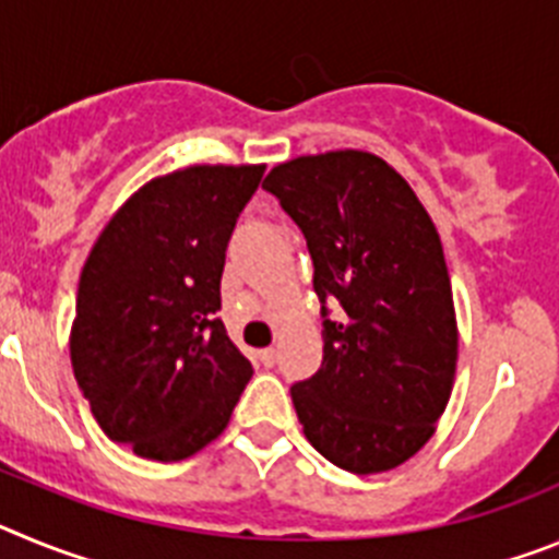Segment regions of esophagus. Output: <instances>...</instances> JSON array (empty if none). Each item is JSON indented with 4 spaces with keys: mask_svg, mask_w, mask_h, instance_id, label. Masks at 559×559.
Returning <instances> with one entry per match:
<instances>
[{
    "mask_svg": "<svg viewBox=\"0 0 559 559\" xmlns=\"http://www.w3.org/2000/svg\"><path fill=\"white\" fill-rule=\"evenodd\" d=\"M257 358H260V364H263V367H274V360H276V349H274V347H269V349H260V353H257Z\"/></svg>",
    "mask_w": 559,
    "mask_h": 559,
    "instance_id": "obj_1",
    "label": "esophagus"
}]
</instances>
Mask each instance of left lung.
Returning <instances> with one entry per match:
<instances>
[{
	"label": "left lung",
	"instance_id": "1",
	"mask_svg": "<svg viewBox=\"0 0 559 559\" xmlns=\"http://www.w3.org/2000/svg\"><path fill=\"white\" fill-rule=\"evenodd\" d=\"M263 187L308 240L324 316L322 369L290 389L305 437L341 471H392L433 437L456 374L437 226L408 181L367 151L296 156ZM330 295L338 320L326 319Z\"/></svg>",
	"mask_w": 559,
	"mask_h": 559
}]
</instances>
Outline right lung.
I'll use <instances>...</instances> for the list:
<instances>
[{
    "mask_svg": "<svg viewBox=\"0 0 559 559\" xmlns=\"http://www.w3.org/2000/svg\"><path fill=\"white\" fill-rule=\"evenodd\" d=\"M265 165H190L114 212L86 257L69 333L97 426L153 462L199 453L229 426L251 378L221 310L237 215Z\"/></svg>",
    "mask_w": 559,
    "mask_h": 559,
    "instance_id": "1",
    "label": "right lung"
}]
</instances>
